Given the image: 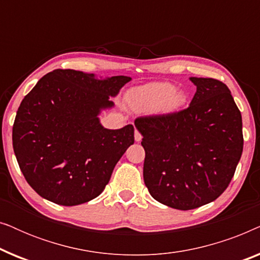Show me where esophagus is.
I'll return each instance as SVG.
<instances>
[{
    "mask_svg": "<svg viewBox=\"0 0 260 260\" xmlns=\"http://www.w3.org/2000/svg\"><path fill=\"white\" fill-rule=\"evenodd\" d=\"M135 141H136V142L142 141V135L138 130H135Z\"/></svg>",
    "mask_w": 260,
    "mask_h": 260,
    "instance_id": "34e87169",
    "label": "esophagus"
}]
</instances>
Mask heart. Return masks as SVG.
<instances>
[{
	"mask_svg": "<svg viewBox=\"0 0 260 260\" xmlns=\"http://www.w3.org/2000/svg\"><path fill=\"white\" fill-rule=\"evenodd\" d=\"M131 108L137 111L170 113L179 110L186 102L183 92L170 83H154L134 90L127 97Z\"/></svg>",
	"mask_w": 260,
	"mask_h": 260,
	"instance_id": "heart-1",
	"label": "heart"
}]
</instances>
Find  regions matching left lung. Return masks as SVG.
I'll return each instance as SVG.
<instances>
[{"label":"left lung","mask_w":260,"mask_h":260,"mask_svg":"<svg viewBox=\"0 0 260 260\" xmlns=\"http://www.w3.org/2000/svg\"><path fill=\"white\" fill-rule=\"evenodd\" d=\"M197 86L187 109L138 117L145 150L144 183L155 200L188 211L218 199L243 154V120L231 91L213 78Z\"/></svg>","instance_id":"obj_1"}]
</instances>
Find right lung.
Returning <instances> with one entry per match:
<instances>
[{"label": "right lung", "instance_id": "add662e5", "mask_svg": "<svg viewBox=\"0 0 260 260\" xmlns=\"http://www.w3.org/2000/svg\"><path fill=\"white\" fill-rule=\"evenodd\" d=\"M130 77L97 79L54 70L23 98L13 125V148L28 184L46 200L76 206L97 198L134 144V126L105 129L102 110L113 106Z\"/></svg>", "mask_w": 260, "mask_h": 260}]
</instances>
